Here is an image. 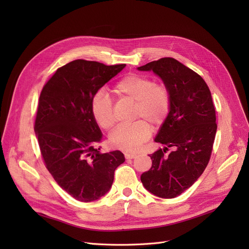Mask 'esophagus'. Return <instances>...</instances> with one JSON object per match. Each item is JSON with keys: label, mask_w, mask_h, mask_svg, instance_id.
<instances>
[{"label": "esophagus", "mask_w": 249, "mask_h": 249, "mask_svg": "<svg viewBox=\"0 0 249 249\" xmlns=\"http://www.w3.org/2000/svg\"><path fill=\"white\" fill-rule=\"evenodd\" d=\"M136 156H137L136 153H130V152L125 153V159L126 160H132V159H135Z\"/></svg>", "instance_id": "esophagus-1"}]
</instances>
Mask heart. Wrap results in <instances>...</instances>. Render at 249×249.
Masks as SVG:
<instances>
[{
	"instance_id": "b5f03b06",
	"label": "heart",
	"mask_w": 249,
	"mask_h": 249,
	"mask_svg": "<svg viewBox=\"0 0 249 249\" xmlns=\"http://www.w3.org/2000/svg\"><path fill=\"white\" fill-rule=\"evenodd\" d=\"M117 96L135 102L134 118L143 119L131 125H120L110 134L111 145L122 150H136L150 136V127L160 125L171 108V96L163 85L154 84L151 78L130 74L117 83L114 88ZM90 110L96 122L104 129H111L115 124L113 102L105 89L94 95ZM147 122L145 123V121Z\"/></svg>"
}]
</instances>
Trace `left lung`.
Wrapping results in <instances>:
<instances>
[{"instance_id": "1", "label": "left lung", "mask_w": 249, "mask_h": 249, "mask_svg": "<svg viewBox=\"0 0 249 249\" xmlns=\"http://www.w3.org/2000/svg\"><path fill=\"white\" fill-rule=\"evenodd\" d=\"M137 70L153 71L171 96V108L154 138L164 147L149 154L152 165L140 179L154 196L176 198L193 186L210 160L217 131L211 91L198 73L172 57ZM168 147L175 149L165 156Z\"/></svg>"}]
</instances>
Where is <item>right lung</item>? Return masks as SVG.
<instances>
[{
    "label": "right lung",
    "mask_w": 249,
    "mask_h": 249,
    "mask_svg": "<svg viewBox=\"0 0 249 249\" xmlns=\"http://www.w3.org/2000/svg\"><path fill=\"white\" fill-rule=\"evenodd\" d=\"M125 67L73 60L56 71L39 98L34 129L43 160L58 186L77 201L106 195L125 161L119 150L100 153L103 134L90 110L94 95Z\"/></svg>",
    "instance_id": "1"
}]
</instances>
